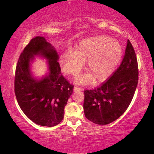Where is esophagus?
Returning a JSON list of instances; mask_svg holds the SVG:
<instances>
[{
  "label": "esophagus",
  "instance_id": "1",
  "mask_svg": "<svg viewBox=\"0 0 154 154\" xmlns=\"http://www.w3.org/2000/svg\"><path fill=\"white\" fill-rule=\"evenodd\" d=\"M83 90V89L82 88H79V87H74L73 88V91L74 92H77V91H82Z\"/></svg>",
  "mask_w": 154,
  "mask_h": 154
}]
</instances>
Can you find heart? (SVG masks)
Wrapping results in <instances>:
<instances>
[{
  "label": "heart",
  "mask_w": 154,
  "mask_h": 154,
  "mask_svg": "<svg viewBox=\"0 0 154 154\" xmlns=\"http://www.w3.org/2000/svg\"><path fill=\"white\" fill-rule=\"evenodd\" d=\"M123 50L118 41L105 35L88 38L79 43L75 51H68L62 55L63 71L72 76L79 73L87 61L89 73L77 78L80 84H87L92 79L102 82L111 76L120 62Z\"/></svg>",
  "instance_id": "heart-1"
}]
</instances>
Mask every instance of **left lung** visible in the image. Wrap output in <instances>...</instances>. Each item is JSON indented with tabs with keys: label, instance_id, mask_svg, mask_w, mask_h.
Here are the masks:
<instances>
[{
	"label": "left lung",
	"instance_id": "obj_1",
	"mask_svg": "<svg viewBox=\"0 0 154 154\" xmlns=\"http://www.w3.org/2000/svg\"><path fill=\"white\" fill-rule=\"evenodd\" d=\"M138 76L136 54L128 40L123 60L113 75L101 86L84 91L85 118L99 125L109 124L118 119L131 103Z\"/></svg>",
	"mask_w": 154,
	"mask_h": 154
}]
</instances>
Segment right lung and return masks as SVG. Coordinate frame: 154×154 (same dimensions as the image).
<instances>
[{
	"mask_svg": "<svg viewBox=\"0 0 154 154\" xmlns=\"http://www.w3.org/2000/svg\"><path fill=\"white\" fill-rule=\"evenodd\" d=\"M48 60V72L36 78L31 70L35 57ZM59 56L45 37L36 36L18 60L15 76V94L18 105L30 120L42 126L53 127L64 118V110L72 94L71 85L61 74Z\"/></svg>",
	"mask_w": 154,
	"mask_h": 154,
	"instance_id": "right-lung-1",
	"label": "right lung"
}]
</instances>
